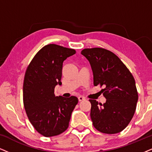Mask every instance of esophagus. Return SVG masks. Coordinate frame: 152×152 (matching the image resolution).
I'll list each match as a JSON object with an SVG mask.
<instances>
[{"mask_svg":"<svg viewBox=\"0 0 152 152\" xmlns=\"http://www.w3.org/2000/svg\"><path fill=\"white\" fill-rule=\"evenodd\" d=\"M78 100H79V102H82V101L85 100V97H84L82 96H80L79 97H78Z\"/></svg>","mask_w":152,"mask_h":152,"instance_id":"obj_1","label":"esophagus"}]
</instances>
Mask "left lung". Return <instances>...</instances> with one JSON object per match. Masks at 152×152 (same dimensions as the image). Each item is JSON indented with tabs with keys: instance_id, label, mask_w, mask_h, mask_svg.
Segmentation results:
<instances>
[{
	"instance_id": "8db88e82",
	"label": "left lung",
	"mask_w": 152,
	"mask_h": 152,
	"mask_svg": "<svg viewBox=\"0 0 152 152\" xmlns=\"http://www.w3.org/2000/svg\"><path fill=\"white\" fill-rule=\"evenodd\" d=\"M82 55L89 61L94 76V85L104 87V104L89 99L93 125L99 132L115 134L130 123L138 100L135 81L115 54L102 48H85Z\"/></svg>"
}]
</instances>
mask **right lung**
<instances>
[{
  "label": "right lung",
  "mask_w": 152,
  "mask_h": 152,
  "mask_svg": "<svg viewBox=\"0 0 152 152\" xmlns=\"http://www.w3.org/2000/svg\"><path fill=\"white\" fill-rule=\"evenodd\" d=\"M75 50L48 44L39 50L28 65L23 84V102L28 118L39 133L53 137L68 128L71 114L78 103L72 96H56L54 89L61 85L63 63Z\"/></svg>",
  "instance_id": "add662e5"
}]
</instances>
